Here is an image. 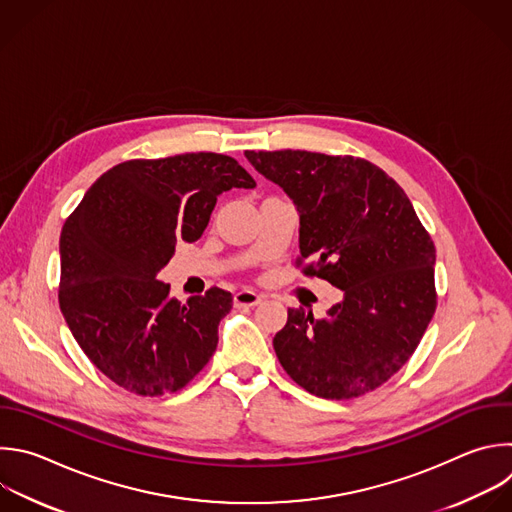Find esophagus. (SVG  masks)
I'll return each mask as SVG.
<instances>
[{"label":"esophagus","instance_id":"1","mask_svg":"<svg viewBox=\"0 0 512 512\" xmlns=\"http://www.w3.org/2000/svg\"><path fill=\"white\" fill-rule=\"evenodd\" d=\"M235 305H257L261 301V295L251 291V289H239L233 297Z\"/></svg>","mask_w":512,"mask_h":512}]
</instances>
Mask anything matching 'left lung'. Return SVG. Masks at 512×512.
Instances as JSON below:
<instances>
[{
    "label": "left lung",
    "mask_w": 512,
    "mask_h": 512,
    "mask_svg": "<svg viewBox=\"0 0 512 512\" xmlns=\"http://www.w3.org/2000/svg\"><path fill=\"white\" fill-rule=\"evenodd\" d=\"M299 213V261L344 291L325 317L289 309L273 337L283 370L309 394L364 396L414 354L436 311V249L416 211L376 164L307 150H245Z\"/></svg>",
    "instance_id": "1"
}]
</instances>
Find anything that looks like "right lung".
Listing matches in <instances>:
<instances>
[{
	"label": "right lung",
	"mask_w": 512,
	"mask_h": 512,
	"mask_svg": "<svg viewBox=\"0 0 512 512\" xmlns=\"http://www.w3.org/2000/svg\"><path fill=\"white\" fill-rule=\"evenodd\" d=\"M231 156L189 152L112 166L60 235V309L90 362L138 396L185 388L211 360L233 295L211 287L181 305L156 279L181 241H197L217 197L253 189Z\"/></svg>",
	"instance_id": "add662e5"
}]
</instances>
